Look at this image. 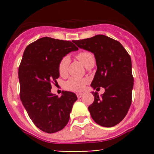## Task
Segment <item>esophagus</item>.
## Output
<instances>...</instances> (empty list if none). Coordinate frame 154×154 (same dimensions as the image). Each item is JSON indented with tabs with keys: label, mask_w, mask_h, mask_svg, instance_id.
<instances>
[{
	"label": "esophagus",
	"mask_w": 154,
	"mask_h": 154,
	"mask_svg": "<svg viewBox=\"0 0 154 154\" xmlns=\"http://www.w3.org/2000/svg\"><path fill=\"white\" fill-rule=\"evenodd\" d=\"M83 95V93H77V98H81V97H82Z\"/></svg>",
	"instance_id": "34e87169"
}]
</instances>
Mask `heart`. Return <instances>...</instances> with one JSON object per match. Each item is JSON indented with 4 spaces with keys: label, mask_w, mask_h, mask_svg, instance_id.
<instances>
[{
    "label": "heart",
    "mask_w": 154,
    "mask_h": 154,
    "mask_svg": "<svg viewBox=\"0 0 154 154\" xmlns=\"http://www.w3.org/2000/svg\"><path fill=\"white\" fill-rule=\"evenodd\" d=\"M77 58L87 67L93 61H95V57L93 54L88 51H82L77 55ZM70 59L68 56H64L59 61V72L61 75H66L68 69V66L69 64ZM88 82L86 78H77V77H71L65 83V88L67 90L73 91H81L84 89L85 85Z\"/></svg>",
    "instance_id": "heart-1"
}]
</instances>
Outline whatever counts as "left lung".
Returning <instances> with one entry per match:
<instances>
[{
    "label": "left lung",
    "instance_id": "left-lung-1",
    "mask_svg": "<svg viewBox=\"0 0 154 154\" xmlns=\"http://www.w3.org/2000/svg\"><path fill=\"white\" fill-rule=\"evenodd\" d=\"M72 42L94 54L97 71L91 85L97 91L100 87L105 89L100 97L92 92L94 101L88 107L92 118L102 127L115 126L131 105L134 79L130 55L119 42L103 35Z\"/></svg>",
    "mask_w": 154,
    "mask_h": 154
}]
</instances>
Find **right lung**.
<instances>
[{
  "mask_svg": "<svg viewBox=\"0 0 154 154\" xmlns=\"http://www.w3.org/2000/svg\"><path fill=\"white\" fill-rule=\"evenodd\" d=\"M78 50L72 42L48 37L27 45L19 68L20 98L35 126L47 133L64 128L69 120L75 93L62 91L61 97L51 93V83L59 78V61Z\"/></svg>",
  "mask_w": 154,
  "mask_h": 154,
  "instance_id": "obj_1",
  "label": "right lung"
}]
</instances>
